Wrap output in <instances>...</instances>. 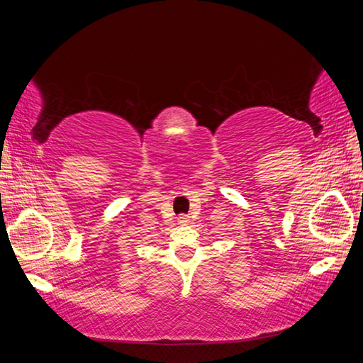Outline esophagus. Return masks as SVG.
Here are the masks:
<instances>
[{
	"label": "esophagus",
	"mask_w": 363,
	"mask_h": 363,
	"mask_svg": "<svg viewBox=\"0 0 363 363\" xmlns=\"http://www.w3.org/2000/svg\"><path fill=\"white\" fill-rule=\"evenodd\" d=\"M189 216L188 215H182V216H179V223L182 224V225H186V224H189Z\"/></svg>",
	"instance_id": "obj_1"
}]
</instances>
